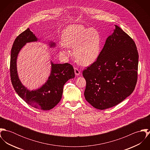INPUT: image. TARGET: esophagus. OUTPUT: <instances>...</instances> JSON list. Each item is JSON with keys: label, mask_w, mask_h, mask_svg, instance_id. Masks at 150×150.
Instances as JSON below:
<instances>
[{"label": "esophagus", "mask_w": 150, "mask_h": 150, "mask_svg": "<svg viewBox=\"0 0 150 150\" xmlns=\"http://www.w3.org/2000/svg\"><path fill=\"white\" fill-rule=\"evenodd\" d=\"M74 73H75L76 76H79L80 74V71L77 68L74 69Z\"/></svg>", "instance_id": "esophagus-1"}]
</instances>
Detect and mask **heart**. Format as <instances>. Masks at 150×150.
<instances>
[{
    "instance_id": "b5f03b06",
    "label": "heart",
    "mask_w": 150,
    "mask_h": 150,
    "mask_svg": "<svg viewBox=\"0 0 150 150\" xmlns=\"http://www.w3.org/2000/svg\"><path fill=\"white\" fill-rule=\"evenodd\" d=\"M62 37L61 53L67 56L68 48H73V55L80 64H92L100 55L102 39L100 33L95 29L81 25H71L64 29Z\"/></svg>"
}]
</instances>
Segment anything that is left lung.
Returning a JSON list of instances; mask_svg holds the SVG:
<instances>
[{
  "label": "left lung",
  "instance_id": "1",
  "mask_svg": "<svg viewBox=\"0 0 150 150\" xmlns=\"http://www.w3.org/2000/svg\"><path fill=\"white\" fill-rule=\"evenodd\" d=\"M97 60L83 72L86 100L95 108L115 106L133 92L139 55L133 39L115 25Z\"/></svg>",
  "mask_w": 150,
  "mask_h": 150
}]
</instances>
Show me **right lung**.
<instances>
[{
	"instance_id": "right-lung-1",
	"label": "right lung",
	"mask_w": 150,
	"mask_h": 150,
	"mask_svg": "<svg viewBox=\"0 0 150 150\" xmlns=\"http://www.w3.org/2000/svg\"><path fill=\"white\" fill-rule=\"evenodd\" d=\"M37 42H40V39L29 28L17 37L11 51V80L16 92L26 103L39 110H49L60 102L64 86L69 80L74 77V70L69 64H54L51 61V72L46 82L36 89H28L22 84L18 77L17 60L20 51L26 43ZM47 43L50 48L56 47V44L52 41H49Z\"/></svg>"
}]
</instances>
